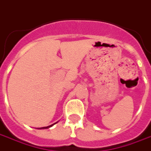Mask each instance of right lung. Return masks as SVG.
I'll return each mask as SVG.
<instances>
[{"label":"right lung","mask_w":151,"mask_h":151,"mask_svg":"<svg viewBox=\"0 0 151 151\" xmlns=\"http://www.w3.org/2000/svg\"><path fill=\"white\" fill-rule=\"evenodd\" d=\"M57 123V122H56ZM56 123H54L53 124H55ZM53 124H51V125H49V126H47V127H43V128H40V129H48V128H50V127H52L53 125Z\"/></svg>","instance_id":"right-lung-1"}]
</instances>
